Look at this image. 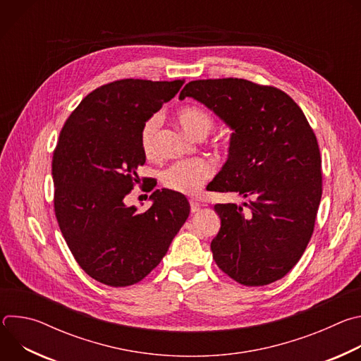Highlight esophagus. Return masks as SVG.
I'll return each instance as SVG.
<instances>
[{
  "label": "esophagus",
  "instance_id": "1",
  "mask_svg": "<svg viewBox=\"0 0 361 361\" xmlns=\"http://www.w3.org/2000/svg\"><path fill=\"white\" fill-rule=\"evenodd\" d=\"M190 209H191V213H198L201 209V204L195 200H190Z\"/></svg>",
  "mask_w": 361,
  "mask_h": 361
}]
</instances>
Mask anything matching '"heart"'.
<instances>
[{
    "label": "heart",
    "mask_w": 361,
    "mask_h": 361,
    "mask_svg": "<svg viewBox=\"0 0 361 361\" xmlns=\"http://www.w3.org/2000/svg\"><path fill=\"white\" fill-rule=\"evenodd\" d=\"M177 121L185 133L194 138H204L214 128L213 116L202 107L184 106L176 113ZM160 127V117H148L140 130V147L145 156H152L156 149V135ZM214 174V166L205 159L181 160L161 171V183L177 192L195 194Z\"/></svg>",
    "instance_id": "heart-1"
}]
</instances>
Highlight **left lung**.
Returning a JSON list of instances; mask_svg holds the SVG:
<instances>
[{
	"mask_svg": "<svg viewBox=\"0 0 361 361\" xmlns=\"http://www.w3.org/2000/svg\"><path fill=\"white\" fill-rule=\"evenodd\" d=\"M231 130L228 159L207 185L247 202L216 204V264L243 286L283 279L312 238L322 200V159L304 113L284 91L243 78L197 80L180 92Z\"/></svg>",
	"mask_w": 361,
	"mask_h": 361,
	"instance_id": "obj_1",
	"label": "left lung"
}]
</instances>
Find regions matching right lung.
I'll return each instance as SVG.
<instances>
[{"label":"right lung","mask_w":361,"mask_h":361,"mask_svg":"<svg viewBox=\"0 0 361 361\" xmlns=\"http://www.w3.org/2000/svg\"><path fill=\"white\" fill-rule=\"evenodd\" d=\"M184 80H118L90 92L66 121L53 154L54 209L75 262L94 280L127 287L156 269L190 214L187 198L163 188L140 213L124 197L145 163L144 121Z\"/></svg>","instance_id":"obj_1"}]
</instances>
